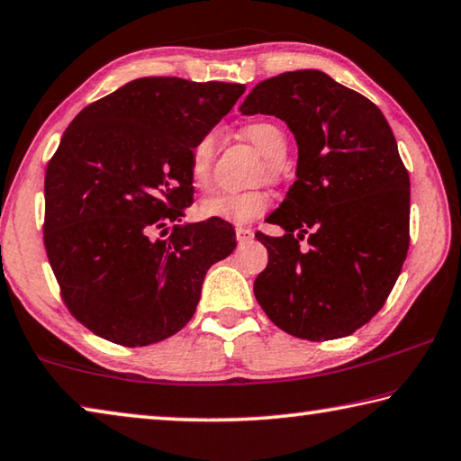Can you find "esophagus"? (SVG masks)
Segmentation results:
<instances>
[{
  "instance_id": "1",
  "label": "esophagus",
  "mask_w": 461,
  "mask_h": 461,
  "mask_svg": "<svg viewBox=\"0 0 461 461\" xmlns=\"http://www.w3.org/2000/svg\"><path fill=\"white\" fill-rule=\"evenodd\" d=\"M252 238H254V231L249 228H236V240L240 244H246V241H249Z\"/></svg>"
}]
</instances>
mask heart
I'll list each match as a JSON object with an SVG mask.
<instances>
[{
	"label": "heart",
	"instance_id": "b5f03b06",
	"mask_svg": "<svg viewBox=\"0 0 461 461\" xmlns=\"http://www.w3.org/2000/svg\"><path fill=\"white\" fill-rule=\"evenodd\" d=\"M244 136L249 140V144L267 158L262 168V176H267L268 181H278V162L285 158L288 148L285 131L280 130L276 123L260 120L248 123L244 128ZM213 160L215 134L213 131H207V134H203L197 142L191 146L189 152V176L197 189H207V186L212 185ZM270 205L272 194L267 189H262V186L240 193H215L199 203V217L233 225H246L267 213Z\"/></svg>",
	"mask_w": 461,
	"mask_h": 461
}]
</instances>
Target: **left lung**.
Segmentation results:
<instances>
[{
    "label": "left lung",
    "mask_w": 461,
    "mask_h": 461,
    "mask_svg": "<svg viewBox=\"0 0 461 461\" xmlns=\"http://www.w3.org/2000/svg\"><path fill=\"white\" fill-rule=\"evenodd\" d=\"M240 112L276 115L299 146L296 181L267 220L285 236L256 233L268 249L256 301L294 338L352 335L386 303L409 249L411 183L393 130L370 99L321 71L262 81Z\"/></svg>",
    "instance_id": "obj_1"
}]
</instances>
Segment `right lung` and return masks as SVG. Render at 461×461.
Here are the masks:
<instances>
[{
	"label": "right lung",
	"mask_w": 461,
	"mask_h": 461,
	"mask_svg": "<svg viewBox=\"0 0 461 461\" xmlns=\"http://www.w3.org/2000/svg\"><path fill=\"white\" fill-rule=\"evenodd\" d=\"M244 91L142 77L62 134L44 176V248L67 309L99 338L142 348L181 331L207 270L236 248L231 223L176 221L193 205L191 146Z\"/></svg>",
	"instance_id": "obj_1"
}]
</instances>
